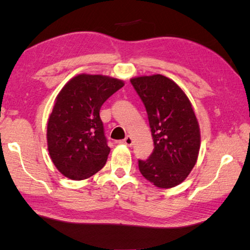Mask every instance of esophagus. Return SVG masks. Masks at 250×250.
I'll return each mask as SVG.
<instances>
[{"label": "esophagus", "mask_w": 250, "mask_h": 250, "mask_svg": "<svg viewBox=\"0 0 250 250\" xmlns=\"http://www.w3.org/2000/svg\"><path fill=\"white\" fill-rule=\"evenodd\" d=\"M122 143H124V145H125V146H131L133 145V139H132V137H131V135H126L125 139L122 140Z\"/></svg>", "instance_id": "obj_1"}]
</instances>
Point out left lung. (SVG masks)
Here are the masks:
<instances>
[{"instance_id": "left-lung-1", "label": "left lung", "mask_w": 250, "mask_h": 250, "mask_svg": "<svg viewBox=\"0 0 250 250\" xmlns=\"http://www.w3.org/2000/svg\"><path fill=\"white\" fill-rule=\"evenodd\" d=\"M146 109L154 149L139 161V170L160 188L181 184L195 166L201 131L191 101L182 88L162 75L130 79Z\"/></svg>"}]
</instances>
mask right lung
Segmentation results:
<instances>
[{"label":"right lung","mask_w":250,"mask_h":250,"mask_svg":"<svg viewBox=\"0 0 250 250\" xmlns=\"http://www.w3.org/2000/svg\"><path fill=\"white\" fill-rule=\"evenodd\" d=\"M124 80L80 74L59 91L47 122V147L54 166L70 180L96 174L107 162L110 147L99 112Z\"/></svg>","instance_id":"obj_1"}]
</instances>
